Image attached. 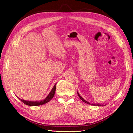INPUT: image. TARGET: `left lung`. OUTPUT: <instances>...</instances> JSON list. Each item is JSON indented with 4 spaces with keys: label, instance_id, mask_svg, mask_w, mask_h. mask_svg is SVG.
<instances>
[{
    "label": "left lung",
    "instance_id": "8db88e82",
    "mask_svg": "<svg viewBox=\"0 0 133 133\" xmlns=\"http://www.w3.org/2000/svg\"><path fill=\"white\" fill-rule=\"evenodd\" d=\"M77 93H78V96H79V97L82 99V100L83 102H84V103H87V104H90V105H94V106H102V105L101 104H92V103H89V102H87L85 100H84L81 96L80 95V94L78 93V92H77Z\"/></svg>",
    "mask_w": 133,
    "mask_h": 133
}]
</instances>
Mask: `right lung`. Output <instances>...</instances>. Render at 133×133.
Returning <instances> with one entry per match:
<instances>
[{"instance_id":"add662e5","label":"right lung","mask_w":133,"mask_h":133,"mask_svg":"<svg viewBox=\"0 0 133 133\" xmlns=\"http://www.w3.org/2000/svg\"><path fill=\"white\" fill-rule=\"evenodd\" d=\"M56 85H57V84H55V85H54L53 89H51V91L50 92V93L48 94V95L46 96V97L43 100H41V101H28V100H25L24 99H20L18 97V98L20 100H21V101L24 103L25 104L27 105H29V106H38V105H43L44 104H46L47 103L49 102L50 100H51L54 97V94H55V90H56Z\"/></svg>"}]
</instances>
